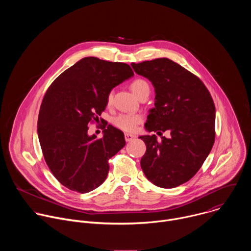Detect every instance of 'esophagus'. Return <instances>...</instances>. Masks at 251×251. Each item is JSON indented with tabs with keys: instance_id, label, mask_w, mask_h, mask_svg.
<instances>
[{
	"instance_id": "1",
	"label": "esophagus",
	"mask_w": 251,
	"mask_h": 251,
	"mask_svg": "<svg viewBox=\"0 0 251 251\" xmlns=\"http://www.w3.org/2000/svg\"><path fill=\"white\" fill-rule=\"evenodd\" d=\"M134 138H135L134 135L129 134V133H125V140H126V142H130V141H132Z\"/></svg>"
}]
</instances>
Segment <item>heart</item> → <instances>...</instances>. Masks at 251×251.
<instances>
[{
    "label": "heart",
    "instance_id": "heart-1",
    "mask_svg": "<svg viewBox=\"0 0 251 251\" xmlns=\"http://www.w3.org/2000/svg\"><path fill=\"white\" fill-rule=\"evenodd\" d=\"M130 87H131L132 91L135 93V95H137L138 97H140L143 93L150 91V86H149L148 82L144 79H141V78H137V79L133 80ZM113 95H114V93L112 90L108 94H107V104L108 105H110L112 103ZM142 121H143V117L140 114L121 113L113 119V124L117 128H119L123 131L133 132V131H135L137 126Z\"/></svg>",
    "mask_w": 251,
    "mask_h": 251
}]
</instances>
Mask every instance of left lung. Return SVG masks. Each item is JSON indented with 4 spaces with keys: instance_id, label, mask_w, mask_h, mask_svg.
Here are the masks:
<instances>
[{
    "instance_id": "8db88e82",
    "label": "left lung",
    "mask_w": 251,
    "mask_h": 251,
    "mask_svg": "<svg viewBox=\"0 0 251 251\" xmlns=\"http://www.w3.org/2000/svg\"><path fill=\"white\" fill-rule=\"evenodd\" d=\"M137 75L155 87V108L148 115L146 129L170 131L171 137L140 136L147 150L141 168L155 186L172 189L198 173L216 138V107L203 82L191 71L169 58L132 62Z\"/></svg>"
}]
</instances>
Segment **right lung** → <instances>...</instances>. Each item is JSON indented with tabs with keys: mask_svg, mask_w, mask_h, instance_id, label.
Returning <instances> with one entry per match:
<instances>
[{
	"mask_svg": "<svg viewBox=\"0 0 251 251\" xmlns=\"http://www.w3.org/2000/svg\"><path fill=\"white\" fill-rule=\"evenodd\" d=\"M133 75L127 63L88 56L63 71L47 90L38 135L48 167L65 188L84 194L105 181L109 160L126 144L124 134L106 124L98 139L87 135L88 126L105 110L107 94Z\"/></svg>",
	"mask_w": 251,
	"mask_h": 251,
	"instance_id": "right-lung-1",
	"label": "right lung"
}]
</instances>
